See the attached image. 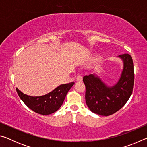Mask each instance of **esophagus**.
Wrapping results in <instances>:
<instances>
[{"label": "esophagus", "instance_id": "34e87169", "mask_svg": "<svg viewBox=\"0 0 147 147\" xmlns=\"http://www.w3.org/2000/svg\"><path fill=\"white\" fill-rule=\"evenodd\" d=\"M82 76H81V75H78V76L76 77V81L77 82H81V81H82Z\"/></svg>", "mask_w": 147, "mask_h": 147}]
</instances>
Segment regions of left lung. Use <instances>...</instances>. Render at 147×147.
I'll use <instances>...</instances> for the list:
<instances>
[{"label": "left lung", "instance_id": "left-lung-1", "mask_svg": "<svg viewBox=\"0 0 147 147\" xmlns=\"http://www.w3.org/2000/svg\"><path fill=\"white\" fill-rule=\"evenodd\" d=\"M123 61V69L118 81L108 86L96 74L84 76L86 102L89 109L98 115L108 116L123 108L133 91L134 72L132 58L128 54L117 56Z\"/></svg>", "mask_w": 147, "mask_h": 147}]
</instances>
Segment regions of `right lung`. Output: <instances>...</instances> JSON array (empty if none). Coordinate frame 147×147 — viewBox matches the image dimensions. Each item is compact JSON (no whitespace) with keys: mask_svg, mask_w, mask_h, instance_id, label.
I'll list each match as a JSON object with an SVG mask.
<instances>
[{"mask_svg":"<svg viewBox=\"0 0 147 147\" xmlns=\"http://www.w3.org/2000/svg\"><path fill=\"white\" fill-rule=\"evenodd\" d=\"M74 84V82L61 84L50 93L39 96L27 95L18 88L16 90L20 98L30 109L41 115H47L54 113L60 108Z\"/></svg>","mask_w":147,"mask_h":147,"instance_id":"right-lung-1","label":"right lung"}]
</instances>
